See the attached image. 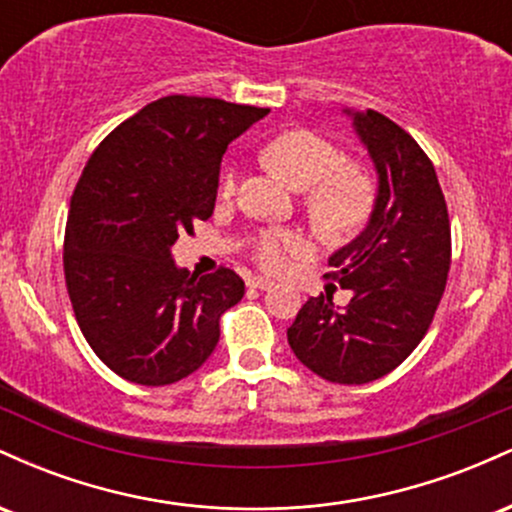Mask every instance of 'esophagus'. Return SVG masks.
Segmentation results:
<instances>
[{"mask_svg":"<svg viewBox=\"0 0 512 512\" xmlns=\"http://www.w3.org/2000/svg\"><path fill=\"white\" fill-rule=\"evenodd\" d=\"M248 286H250V289L264 291V289H272L274 281L272 279H264V276H252V279H248Z\"/></svg>","mask_w":512,"mask_h":512,"instance_id":"obj_1","label":"esophagus"}]
</instances>
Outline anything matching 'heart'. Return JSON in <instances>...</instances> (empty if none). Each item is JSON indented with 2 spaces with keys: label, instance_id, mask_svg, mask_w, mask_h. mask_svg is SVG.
Segmentation results:
<instances>
[{
  "label": "heart",
  "instance_id": "b5f03b06",
  "mask_svg": "<svg viewBox=\"0 0 512 512\" xmlns=\"http://www.w3.org/2000/svg\"><path fill=\"white\" fill-rule=\"evenodd\" d=\"M264 156L293 187H308L305 207L317 226L327 231H349L368 219L375 202L373 182L361 168L342 166V151L325 137L308 129H289L269 139ZM221 187L231 195L236 187V170H226ZM305 250V238L289 228L262 231L252 245L255 260L272 272L284 269Z\"/></svg>",
  "mask_w": 512,
  "mask_h": 512
}]
</instances>
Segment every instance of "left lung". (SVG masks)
Segmentation results:
<instances>
[{
    "mask_svg": "<svg viewBox=\"0 0 512 512\" xmlns=\"http://www.w3.org/2000/svg\"><path fill=\"white\" fill-rule=\"evenodd\" d=\"M378 170L368 226L330 257L332 279L351 291L308 298L286 332L298 361L320 378L363 385L395 370L431 327L450 272L448 204L411 134L390 117L344 110Z\"/></svg>",
    "mask_w": 512,
    "mask_h": 512,
    "instance_id": "obj_1",
    "label": "left lung"
}]
</instances>
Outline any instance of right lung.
<instances>
[{
	"label": "right lung",
	"instance_id": "add662e5",
	"mask_svg": "<svg viewBox=\"0 0 512 512\" xmlns=\"http://www.w3.org/2000/svg\"><path fill=\"white\" fill-rule=\"evenodd\" d=\"M269 108L166 96L115 127L88 158L64 231V279L88 346L120 378L161 387L219 344L245 293L228 267L190 276L170 248L214 214L221 156Z\"/></svg>",
	"mask_w": 512,
	"mask_h": 512
}]
</instances>
